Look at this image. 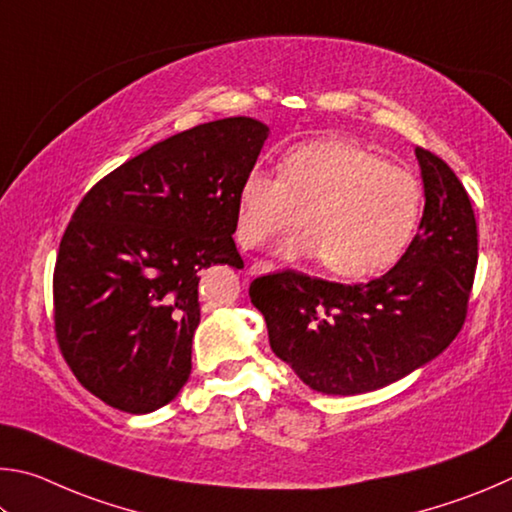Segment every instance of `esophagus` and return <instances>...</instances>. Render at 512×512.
Returning <instances> with one entry per match:
<instances>
[{"instance_id":"obj_1","label":"esophagus","mask_w":512,"mask_h":512,"mask_svg":"<svg viewBox=\"0 0 512 512\" xmlns=\"http://www.w3.org/2000/svg\"><path fill=\"white\" fill-rule=\"evenodd\" d=\"M276 267H274V263H270V261H256L254 265L249 267V276H258V274H267V272H274Z\"/></svg>"}]
</instances>
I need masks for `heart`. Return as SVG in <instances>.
<instances>
[{"instance_id": "heart-1", "label": "heart", "mask_w": 512, "mask_h": 512, "mask_svg": "<svg viewBox=\"0 0 512 512\" xmlns=\"http://www.w3.org/2000/svg\"><path fill=\"white\" fill-rule=\"evenodd\" d=\"M418 179L348 141H312L281 159L279 177L254 170L238 191L236 238L258 247L299 222L285 258H315L342 279H366L398 261L414 233Z\"/></svg>"}]
</instances>
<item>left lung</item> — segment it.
<instances>
[{
    "label": "left lung",
    "mask_w": 512,
    "mask_h": 512,
    "mask_svg": "<svg viewBox=\"0 0 512 512\" xmlns=\"http://www.w3.org/2000/svg\"><path fill=\"white\" fill-rule=\"evenodd\" d=\"M425 211L396 267L369 283L283 270L249 285L276 357L310 389L355 396L434 360L461 333L479 261L470 195L445 161L416 148Z\"/></svg>",
    "instance_id": "left-lung-1"
}]
</instances>
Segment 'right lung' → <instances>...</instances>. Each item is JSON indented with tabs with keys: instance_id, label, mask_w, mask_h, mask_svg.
I'll return each mask as SVG.
<instances>
[{
	"instance_id": "right-lung-1",
	"label": "right lung",
	"mask_w": 512,
	"mask_h": 512,
	"mask_svg": "<svg viewBox=\"0 0 512 512\" xmlns=\"http://www.w3.org/2000/svg\"><path fill=\"white\" fill-rule=\"evenodd\" d=\"M267 132L249 116L195 125L114 168L76 206L53 270V330L105 405L148 414L186 384L200 274L242 267L238 191Z\"/></svg>"
}]
</instances>
